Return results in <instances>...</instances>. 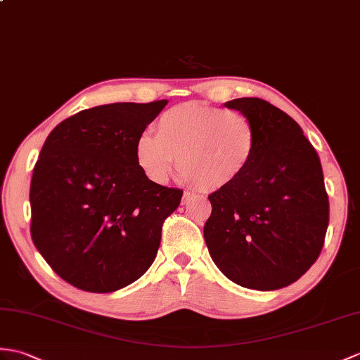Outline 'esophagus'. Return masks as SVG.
<instances>
[{"mask_svg":"<svg viewBox=\"0 0 360 360\" xmlns=\"http://www.w3.org/2000/svg\"><path fill=\"white\" fill-rule=\"evenodd\" d=\"M190 199H191V193H188V191H184V195H182V204H184V205L188 204Z\"/></svg>","mask_w":360,"mask_h":360,"instance_id":"1","label":"esophagus"}]
</instances>
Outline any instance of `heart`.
I'll return each mask as SVG.
<instances>
[{
    "label": "heart",
    "instance_id": "1",
    "mask_svg": "<svg viewBox=\"0 0 360 360\" xmlns=\"http://www.w3.org/2000/svg\"><path fill=\"white\" fill-rule=\"evenodd\" d=\"M257 146L253 122L238 110L199 103L174 105L135 142L139 169L155 184H165L176 162L181 179L204 191L235 184L252 164Z\"/></svg>",
    "mask_w": 360,
    "mask_h": 360
}]
</instances>
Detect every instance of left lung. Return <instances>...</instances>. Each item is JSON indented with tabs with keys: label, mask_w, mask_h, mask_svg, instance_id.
I'll return each instance as SVG.
<instances>
[{
	"label": "left lung",
	"mask_w": 360,
	"mask_h": 360,
	"mask_svg": "<svg viewBox=\"0 0 360 360\" xmlns=\"http://www.w3.org/2000/svg\"><path fill=\"white\" fill-rule=\"evenodd\" d=\"M247 115L257 135L248 170L208 195V252L230 281L270 291L296 282L319 257L330 204L321 160L299 124L261 98L225 103Z\"/></svg>",
	"instance_id": "obj_1"
}]
</instances>
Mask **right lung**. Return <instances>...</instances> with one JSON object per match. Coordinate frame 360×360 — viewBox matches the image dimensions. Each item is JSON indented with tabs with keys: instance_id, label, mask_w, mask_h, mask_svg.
Segmentation results:
<instances>
[{
	"instance_id": "obj_1",
	"label": "right lung",
	"mask_w": 360,
	"mask_h": 360,
	"mask_svg": "<svg viewBox=\"0 0 360 360\" xmlns=\"http://www.w3.org/2000/svg\"><path fill=\"white\" fill-rule=\"evenodd\" d=\"M167 99L86 108L50 131L30 182V235L70 285L110 293L144 274L182 190L150 181L135 142Z\"/></svg>"
}]
</instances>
